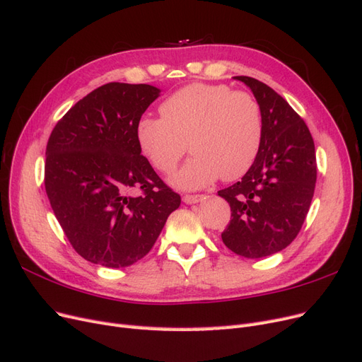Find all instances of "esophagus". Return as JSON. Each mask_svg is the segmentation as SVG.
Listing matches in <instances>:
<instances>
[{
    "label": "esophagus",
    "mask_w": 362,
    "mask_h": 362,
    "mask_svg": "<svg viewBox=\"0 0 362 362\" xmlns=\"http://www.w3.org/2000/svg\"><path fill=\"white\" fill-rule=\"evenodd\" d=\"M202 199H205V194H184L182 196V201L185 204H196Z\"/></svg>",
    "instance_id": "esophagus-1"
}]
</instances>
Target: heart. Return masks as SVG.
Returning a JSON list of instances; mask_svg holds the SVG:
<instances>
[{
	"label": "heart",
	"mask_w": 362,
	"mask_h": 362,
	"mask_svg": "<svg viewBox=\"0 0 362 362\" xmlns=\"http://www.w3.org/2000/svg\"><path fill=\"white\" fill-rule=\"evenodd\" d=\"M161 116H141L136 139L161 173H172L189 148L193 157L175 177L182 189L242 178L254 166L262 141L261 105L245 90L228 84L193 83L172 93Z\"/></svg>",
	"instance_id": "1"
}]
</instances>
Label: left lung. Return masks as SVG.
<instances>
[{"label": "left lung", "mask_w": 362, "mask_h": 362, "mask_svg": "<svg viewBox=\"0 0 362 362\" xmlns=\"http://www.w3.org/2000/svg\"><path fill=\"white\" fill-rule=\"evenodd\" d=\"M243 81L262 112V141L245 177L218 190L231 206L222 240L245 258H262L287 247L308 214L317 180L314 140L303 119L281 95L252 76Z\"/></svg>", "instance_id": "8db88e82"}]
</instances>
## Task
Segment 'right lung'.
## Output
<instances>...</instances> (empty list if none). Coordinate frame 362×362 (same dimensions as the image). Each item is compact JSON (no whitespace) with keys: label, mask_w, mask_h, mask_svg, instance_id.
I'll return each instance as SVG.
<instances>
[{"label":"right lung","mask_w":362,"mask_h":362,"mask_svg":"<svg viewBox=\"0 0 362 362\" xmlns=\"http://www.w3.org/2000/svg\"><path fill=\"white\" fill-rule=\"evenodd\" d=\"M160 95L149 84L107 83L54 127L45 190L69 243L84 259L127 267L154 246L181 196L141 156L136 125ZM134 188L139 195H131Z\"/></svg>","instance_id":"obj_1"}]
</instances>
